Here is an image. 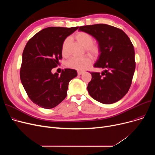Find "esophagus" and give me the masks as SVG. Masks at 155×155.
<instances>
[{
	"label": "esophagus",
	"instance_id": "esophagus-1",
	"mask_svg": "<svg viewBox=\"0 0 155 155\" xmlns=\"http://www.w3.org/2000/svg\"><path fill=\"white\" fill-rule=\"evenodd\" d=\"M77 73H78V75H82L84 73V71H78Z\"/></svg>",
	"mask_w": 155,
	"mask_h": 155
}]
</instances>
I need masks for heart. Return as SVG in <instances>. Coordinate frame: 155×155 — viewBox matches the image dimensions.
<instances>
[{
  "label": "heart",
  "instance_id": "obj_1",
  "mask_svg": "<svg viewBox=\"0 0 155 155\" xmlns=\"http://www.w3.org/2000/svg\"><path fill=\"white\" fill-rule=\"evenodd\" d=\"M75 38L81 45L85 47V51L95 58L98 57L101 52V48L99 44L94 43V38L92 35L87 32L80 31L76 33ZM70 42V38H67L61 45V54L63 56H68V48ZM92 63L91 58L89 56H85L82 57H72L67 63V67L77 70H84L87 68Z\"/></svg>",
  "mask_w": 155,
  "mask_h": 155
}]
</instances>
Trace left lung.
Here are the masks:
<instances>
[{"label":"left lung","mask_w":155,"mask_h":155,"mask_svg":"<svg viewBox=\"0 0 155 155\" xmlns=\"http://www.w3.org/2000/svg\"><path fill=\"white\" fill-rule=\"evenodd\" d=\"M79 30L92 35L101 48L94 67L104 71L91 72L92 80L87 87L89 94L105 104L119 101L131 87L136 67L131 40L123 30L105 24L80 26Z\"/></svg>","instance_id":"left-lung-1"}]
</instances>
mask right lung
Masks as SVG:
<instances>
[{
	"label": "right lung",
	"instance_id": "obj_1",
	"mask_svg": "<svg viewBox=\"0 0 155 155\" xmlns=\"http://www.w3.org/2000/svg\"><path fill=\"white\" fill-rule=\"evenodd\" d=\"M78 27H49L28 41L22 53L20 69L22 84L29 98L38 106L50 109L67 97L70 81L77 76L75 70H63L61 75L51 70L62 59L61 45Z\"/></svg>",
	"mask_w": 155,
	"mask_h": 155
}]
</instances>
